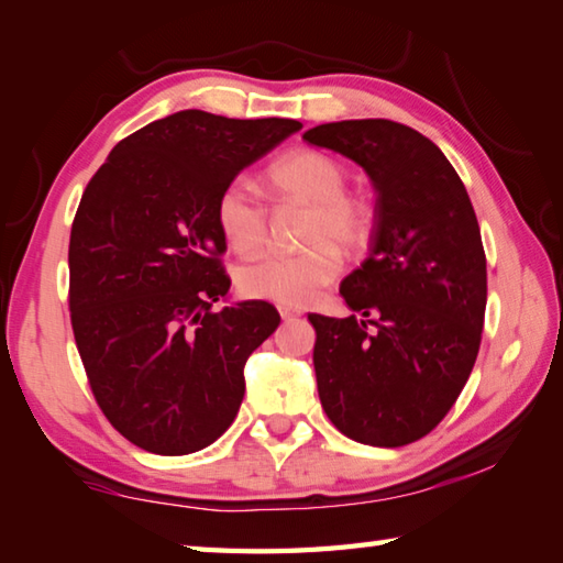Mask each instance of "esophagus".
<instances>
[{"instance_id": "34e87169", "label": "esophagus", "mask_w": 563, "mask_h": 563, "mask_svg": "<svg viewBox=\"0 0 563 563\" xmlns=\"http://www.w3.org/2000/svg\"><path fill=\"white\" fill-rule=\"evenodd\" d=\"M278 312H280V318H283V320H295V318H300V316H302V312H300L298 308H288V305H280Z\"/></svg>"}]
</instances>
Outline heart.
I'll use <instances>...</instances> for the list:
<instances>
[{"instance_id":"heart-1","label":"heart","mask_w":563,"mask_h":563,"mask_svg":"<svg viewBox=\"0 0 563 563\" xmlns=\"http://www.w3.org/2000/svg\"><path fill=\"white\" fill-rule=\"evenodd\" d=\"M265 186L278 201L308 206L298 253H265L238 271V285L255 300L305 305L335 280L342 253H360L369 243L375 211L365 196L350 194L347 170L335 156L318 148L290 151L265 170ZM216 223L238 253H253L265 243V208L243 184H228L216 201Z\"/></svg>"}]
</instances>
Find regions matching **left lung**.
<instances>
[{
	"label": "left lung",
	"mask_w": 563,
	"mask_h": 563,
	"mask_svg": "<svg viewBox=\"0 0 563 563\" xmlns=\"http://www.w3.org/2000/svg\"><path fill=\"white\" fill-rule=\"evenodd\" d=\"M302 139L355 161L377 190L369 258L340 285L357 316H308L322 409L355 442H417L479 352L487 255L472 201L442 151L405 123L335 121Z\"/></svg>",
	"instance_id": "8db88e82"
}]
</instances>
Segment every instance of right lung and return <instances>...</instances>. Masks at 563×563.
Instances as JSON below:
<instances>
[{
  "instance_id": "add662e5",
  "label": "right lung",
  "mask_w": 563,
  "mask_h": 563,
  "mask_svg": "<svg viewBox=\"0 0 563 563\" xmlns=\"http://www.w3.org/2000/svg\"><path fill=\"white\" fill-rule=\"evenodd\" d=\"M292 119L188 109L131 133L84 190L69 241V310L91 393L113 430L178 456L213 444L243 402V367L280 316L231 290L218 194L300 131Z\"/></svg>"
}]
</instances>
